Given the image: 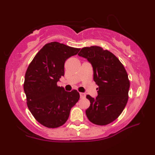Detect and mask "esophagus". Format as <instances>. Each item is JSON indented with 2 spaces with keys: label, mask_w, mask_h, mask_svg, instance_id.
I'll return each instance as SVG.
<instances>
[{
  "label": "esophagus",
  "mask_w": 155,
  "mask_h": 155,
  "mask_svg": "<svg viewBox=\"0 0 155 155\" xmlns=\"http://www.w3.org/2000/svg\"><path fill=\"white\" fill-rule=\"evenodd\" d=\"M85 96H86V94L84 93H80V97L81 98H84Z\"/></svg>",
  "instance_id": "34e87169"
}]
</instances>
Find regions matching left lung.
Instances as JSON below:
<instances>
[{"instance_id": "1", "label": "left lung", "mask_w": 155, "mask_h": 155, "mask_svg": "<svg viewBox=\"0 0 155 155\" xmlns=\"http://www.w3.org/2000/svg\"><path fill=\"white\" fill-rule=\"evenodd\" d=\"M78 55L91 64L93 79L98 86L96 98L87 95L91 103L87 117L95 124L107 125L116 120L126 107L130 88L127 72L113 53L100 47L83 48Z\"/></svg>"}]
</instances>
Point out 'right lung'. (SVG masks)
I'll use <instances>...</instances> for the list:
<instances>
[{
	"label": "right lung",
	"instance_id": "right-lung-1",
	"mask_svg": "<svg viewBox=\"0 0 155 155\" xmlns=\"http://www.w3.org/2000/svg\"><path fill=\"white\" fill-rule=\"evenodd\" d=\"M79 51L58 42H50L36 54L26 72L24 91L28 108L35 119L46 127L64 124L79 99L76 90L67 92L57 86L60 78L64 77L66 60Z\"/></svg>",
	"mask_w": 155,
	"mask_h": 155
}]
</instances>
